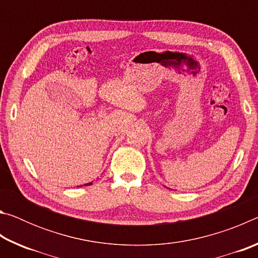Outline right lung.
<instances>
[{
  "label": "right lung",
  "instance_id": "1",
  "mask_svg": "<svg viewBox=\"0 0 258 258\" xmlns=\"http://www.w3.org/2000/svg\"><path fill=\"white\" fill-rule=\"evenodd\" d=\"M90 184H92V182H90V183H86L85 185H90ZM81 186H82V185H81Z\"/></svg>",
  "mask_w": 258,
  "mask_h": 258
}]
</instances>
